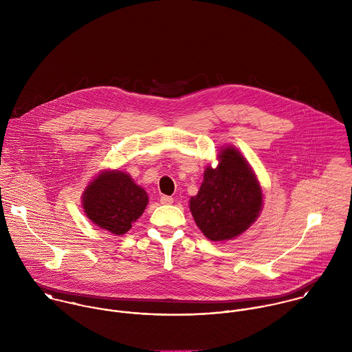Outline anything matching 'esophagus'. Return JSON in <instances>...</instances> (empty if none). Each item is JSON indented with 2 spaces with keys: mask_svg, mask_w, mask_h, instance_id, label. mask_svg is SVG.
I'll use <instances>...</instances> for the list:
<instances>
[{
  "mask_svg": "<svg viewBox=\"0 0 352 352\" xmlns=\"http://www.w3.org/2000/svg\"><path fill=\"white\" fill-rule=\"evenodd\" d=\"M160 203L161 204H172L173 203V198L172 197H161Z\"/></svg>",
  "mask_w": 352,
  "mask_h": 352,
  "instance_id": "34e87169",
  "label": "esophagus"
}]
</instances>
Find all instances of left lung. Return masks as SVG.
I'll list each match as a JSON object with an SVG mask.
<instances>
[{"label": "left lung", "mask_w": 352, "mask_h": 352, "mask_svg": "<svg viewBox=\"0 0 352 352\" xmlns=\"http://www.w3.org/2000/svg\"><path fill=\"white\" fill-rule=\"evenodd\" d=\"M218 165L204 169L190 210L201 233L211 241H228L250 229L263 208V190L250 162L233 145L218 153Z\"/></svg>", "instance_id": "8db88e82"}]
</instances>
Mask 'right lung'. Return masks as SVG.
<instances>
[{
	"label": "right lung",
	"instance_id": "add662e5",
	"mask_svg": "<svg viewBox=\"0 0 352 352\" xmlns=\"http://www.w3.org/2000/svg\"><path fill=\"white\" fill-rule=\"evenodd\" d=\"M81 199L85 215L115 236L127 233L149 203L148 192L119 169H102L88 183Z\"/></svg>",
	"mask_w": 352,
	"mask_h": 352
}]
</instances>
